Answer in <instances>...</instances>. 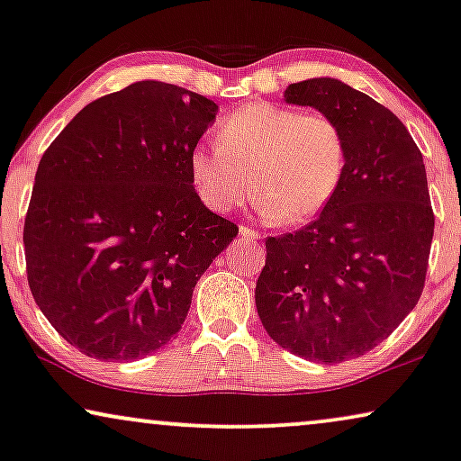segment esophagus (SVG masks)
Segmentation results:
<instances>
[{
	"label": "esophagus",
	"instance_id": "esophagus-1",
	"mask_svg": "<svg viewBox=\"0 0 461 461\" xmlns=\"http://www.w3.org/2000/svg\"><path fill=\"white\" fill-rule=\"evenodd\" d=\"M240 236L244 240H259L261 238L258 230H253V227H247V225H240Z\"/></svg>",
	"mask_w": 461,
	"mask_h": 461
}]
</instances>
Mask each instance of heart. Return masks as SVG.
Instances as JSON below:
<instances>
[{"label": "heart", "mask_w": 461, "mask_h": 461, "mask_svg": "<svg viewBox=\"0 0 461 461\" xmlns=\"http://www.w3.org/2000/svg\"><path fill=\"white\" fill-rule=\"evenodd\" d=\"M217 142L189 155L197 195L217 212L234 211L253 187L261 217L298 225L328 206L345 176V133L323 113L247 104L221 121Z\"/></svg>", "instance_id": "1"}]
</instances>
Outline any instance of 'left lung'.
Returning <instances> with one entry per match:
<instances>
[{"label":"left lung","instance_id":"8db88e82","mask_svg":"<svg viewBox=\"0 0 461 461\" xmlns=\"http://www.w3.org/2000/svg\"><path fill=\"white\" fill-rule=\"evenodd\" d=\"M285 100L340 125L347 166L312 223L266 238L255 304L276 345L340 364L385 340L421 298L434 236L423 155L392 110L336 78L289 85Z\"/></svg>","mask_w":461,"mask_h":461}]
</instances>
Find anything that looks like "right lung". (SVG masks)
<instances>
[{
  "label": "right lung",
  "mask_w": 461,
  "mask_h": 461,
  "mask_svg": "<svg viewBox=\"0 0 461 461\" xmlns=\"http://www.w3.org/2000/svg\"><path fill=\"white\" fill-rule=\"evenodd\" d=\"M214 114L200 93L142 80L85 106L44 150L23 230L27 283L80 353L131 361L166 347L238 236L189 172Z\"/></svg>",
  "instance_id": "right-lung-1"
}]
</instances>
